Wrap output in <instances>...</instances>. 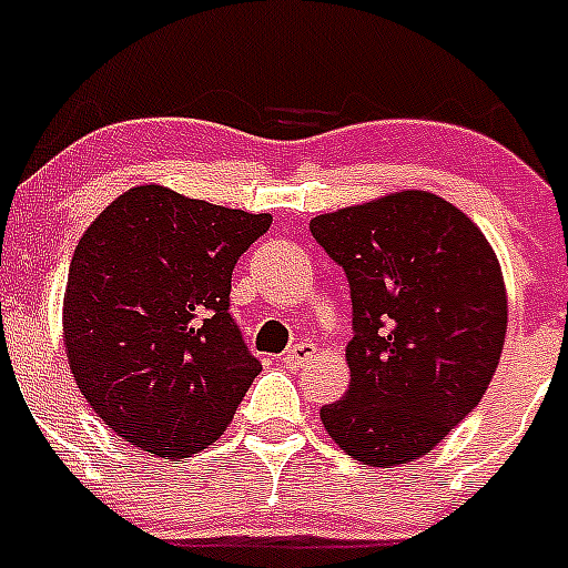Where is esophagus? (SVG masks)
<instances>
[{
  "mask_svg": "<svg viewBox=\"0 0 568 568\" xmlns=\"http://www.w3.org/2000/svg\"><path fill=\"white\" fill-rule=\"evenodd\" d=\"M313 357H316V346L307 341H302L283 354V363L288 365V368H300V365H305L307 359H313Z\"/></svg>",
  "mask_w": 568,
  "mask_h": 568,
  "instance_id": "34e87169",
  "label": "esophagus"
}]
</instances>
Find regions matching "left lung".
<instances>
[{
  "label": "left lung",
  "mask_w": 568,
  "mask_h": 568,
  "mask_svg": "<svg viewBox=\"0 0 568 568\" xmlns=\"http://www.w3.org/2000/svg\"><path fill=\"white\" fill-rule=\"evenodd\" d=\"M352 288L348 390L321 406L332 443L368 467L415 462L478 406L500 363L508 296L480 227L404 189L311 220Z\"/></svg>",
  "instance_id": "left-lung-1"
}]
</instances>
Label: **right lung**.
Wrapping results in <instances>:
<instances>
[{
    "label": "right lung",
    "instance_id": "add662e5",
    "mask_svg": "<svg viewBox=\"0 0 568 568\" xmlns=\"http://www.w3.org/2000/svg\"><path fill=\"white\" fill-rule=\"evenodd\" d=\"M268 225V214L145 183L79 239L62 300L68 365L125 443L186 459L231 426L261 374L227 313L231 274Z\"/></svg>",
    "mask_w": 568,
    "mask_h": 568
}]
</instances>
